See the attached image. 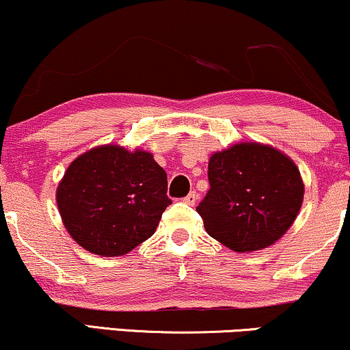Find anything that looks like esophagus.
Listing matches in <instances>:
<instances>
[{
	"label": "esophagus",
	"instance_id": "obj_1",
	"mask_svg": "<svg viewBox=\"0 0 350 350\" xmlns=\"http://www.w3.org/2000/svg\"><path fill=\"white\" fill-rule=\"evenodd\" d=\"M183 201L187 202V204H189V206H195V202L198 201V193L196 191H191L187 198H185Z\"/></svg>",
	"mask_w": 350,
	"mask_h": 350
}]
</instances>
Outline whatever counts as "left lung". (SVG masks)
Returning a JSON list of instances; mask_svg holds the SVG:
<instances>
[{"label":"left lung","instance_id":"8db88e82","mask_svg":"<svg viewBox=\"0 0 350 350\" xmlns=\"http://www.w3.org/2000/svg\"><path fill=\"white\" fill-rule=\"evenodd\" d=\"M211 189L196 211L206 232L237 253L267 248L286 235L300 213L305 185L282 150L237 142L209 157Z\"/></svg>","mask_w":350,"mask_h":350}]
</instances>
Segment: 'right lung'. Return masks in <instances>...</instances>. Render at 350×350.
I'll return each instance as SVG.
<instances>
[{
  "label": "right lung",
  "mask_w": 350,
  "mask_h": 350,
  "mask_svg": "<svg viewBox=\"0 0 350 350\" xmlns=\"http://www.w3.org/2000/svg\"><path fill=\"white\" fill-rule=\"evenodd\" d=\"M56 204L77 245L100 256H123L154 235L172 201L165 170L152 154L103 144L70 163Z\"/></svg>",
  "instance_id": "add662e5"
}]
</instances>
